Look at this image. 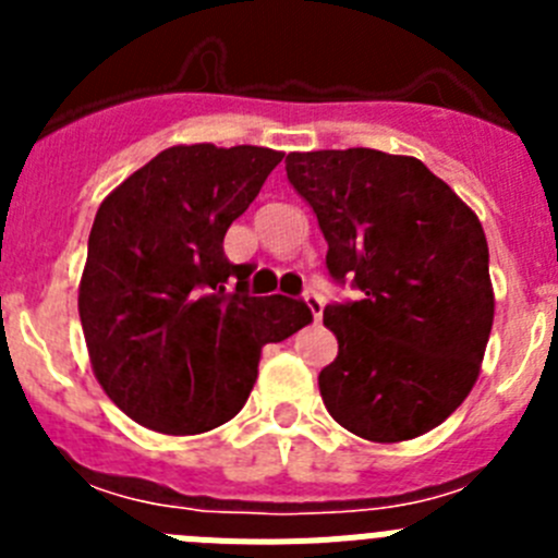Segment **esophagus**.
Instances as JSON below:
<instances>
[{
    "instance_id": "obj_1",
    "label": "esophagus",
    "mask_w": 558,
    "mask_h": 558,
    "mask_svg": "<svg viewBox=\"0 0 558 558\" xmlns=\"http://www.w3.org/2000/svg\"><path fill=\"white\" fill-rule=\"evenodd\" d=\"M304 302H307L310 313H313L315 322H322V315H324V299L318 293H307L304 295Z\"/></svg>"
}]
</instances>
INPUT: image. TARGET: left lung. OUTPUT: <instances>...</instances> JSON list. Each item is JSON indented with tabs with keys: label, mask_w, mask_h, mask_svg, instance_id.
I'll use <instances>...</instances> for the list:
<instances>
[{
	"label": "left lung",
	"mask_w": 558,
	"mask_h": 558,
	"mask_svg": "<svg viewBox=\"0 0 558 558\" xmlns=\"http://www.w3.org/2000/svg\"><path fill=\"white\" fill-rule=\"evenodd\" d=\"M284 170L318 218L332 279L363 293L324 310L338 338L318 374L329 416L377 445L433 430L475 386L495 322L481 220L413 156L288 153Z\"/></svg>",
	"instance_id": "obj_1"
}]
</instances>
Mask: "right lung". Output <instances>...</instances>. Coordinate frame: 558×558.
I'll return each mask as SVG.
<instances>
[{"instance_id":"1","label":"right lung","mask_w":558,"mask_h":558,"mask_svg":"<svg viewBox=\"0 0 558 558\" xmlns=\"http://www.w3.org/2000/svg\"><path fill=\"white\" fill-rule=\"evenodd\" d=\"M282 156L167 147L97 209L77 293L88 360L108 399L147 430L195 436L234 418L265 343L313 322L304 302L251 295V265L223 254Z\"/></svg>"}]
</instances>
